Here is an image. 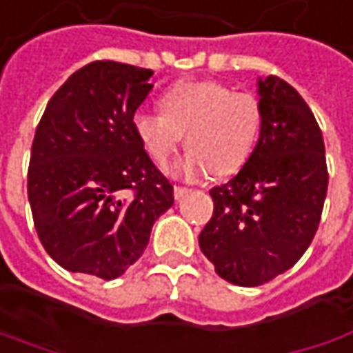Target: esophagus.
Here are the masks:
<instances>
[{
	"instance_id": "1",
	"label": "esophagus",
	"mask_w": 353,
	"mask_h": 353,
	"mask_svg": "<svg viewBox=\"0 0 353 353\" xmlns=\"http://www.w3.org/2000/svg\"><path fill=\"white\" fill-rule=\"evenodd\" d=\"M192 192L190 188H181V185H174V197L176 199H181L183 195H188V193Z\"/></svg>"
}]
</instances>
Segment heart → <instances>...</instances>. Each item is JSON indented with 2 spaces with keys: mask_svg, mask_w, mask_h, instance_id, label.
<instances>
[{
  "mask_svg": "<svg viewBox=\"0 0 353 353\" xmlns=\"http://www.w3.org/2000/svg\"><path fill=\"white\" fill-rule=\"evenodd\" d=\"M161 110H136L134 132L146 154L165 168L183 142L179 172L231 176L253 156L263 130L261 99L217 81H185L161 97Z\"/></svg>",
  "mask_w": 353,
  "mask_h": 353,
  "instance_id": "heart-1",
  "label": "heart"
}]
</instances>
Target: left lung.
<instances>
[{
  "mask_svg": "<svg viewBox=\"0 0 353 353\" xmlns=\"http://www.w3.org/2000/svg\"><path fill=\"white\" fill-rule=\"evenodd\" d=\"M263 130L253 156L211 188L201 253L227 283L259 286L296 265L314 239L328 192L324 138L312 110L279 77L259 81Z\"/></svg>",
  "mask_w": 353,
  "mask_h": 353,
  "instance_id": "obj_1",
  "label": "left lung"
}]
</instances>
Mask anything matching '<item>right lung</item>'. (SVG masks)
<instances>
[{
    "instance_id": "1",
    "label": "right lung",
    "mask_w": 353,
    "mask_h": 353,
    "mask_svg": "<svg viewBox=\"0 0 353 353\" xmlns=\"http://www.w3.org/2000/svg\"><path fill=\"white\" fill-rule=\"evenodd\" d=\"M152 70L92 61L70 74L39 120L27 172L33 223L45 251L70 272L104 281L146 249L174 185L150 160L132 118Z\"/></svg>"
}]
</instances>
